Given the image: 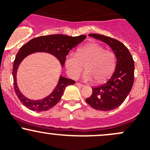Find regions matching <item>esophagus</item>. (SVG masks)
I'll return each instance as SVG.
<instances>
[{
  "mask_svg": "<svg viewBox=\"0 0 150 150\" xmlns=\"http://www.w3.org/2000/svg\"><path fill=\"white\" fill-rule=\"evenodd\" d=\"M76 86H78V87H84V85H83V84H79V83H76Z\"/></svg>",
  "mask_w": 150,
  "mask_h": 150,
  "instance_id": "obj_1",
  "label": "esophagus"
}]
</instances>
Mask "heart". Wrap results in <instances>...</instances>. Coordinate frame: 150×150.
<instances>
[{
  "instance_id": "heart-1",
  "label": "heart",
  "mask_w": 150,
  "mask_h": 150,
  "mask_svg": "<svg viewBox=\"0 0 150 150\" xmlns=\"http://www.w3.org/2000/svg\"><path fill=\"white\" fill-rule=\"evenodd\" d=\"M64 63L66 72L71 78L76 79L85 65L87 71L83 75V79L86 81L96 79L97 82H102L113 73L116 56L100 44L90 43L79 48L76 54L69 53Z\"/></svg>"
}]
</instances>
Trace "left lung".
<instances>
[{
	"label": "left lung",
	"instance_id": "left-lung-1",
	"mask_svg": "<svg viewBox=\"0 0 150 150\" xmlns=\"http://www.w3.org/2000/svg\"><path fill=\"white\" fill-rule=\"evenodd\" d=\"M109 45L117 58L116 68L111 78L103 85L93 87L86 102L93 109L111 111L119 107L131 90L134 81V61L128 49L118 40L100 34H89Z\"/></svg>",
	"mask_w": 150,
	"mask_h": 150
}]
</instances>
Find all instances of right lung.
Masks as SVG:
<instances>
[{
	"label": "right lung",
	"mask_w": 150,
	"mask_h": 150,
	"mask_svg": "<svg viewBox=\"0 0 150 150\" xmlns=\"http://www.w3.org/2000/svg\"><path fill=\"white\" fill-rule=\"evenodd\" d=\"M86 37V35L72 37L62 34L44 35L33 38L20 49L16 55L13 65L12 74L14 78V91L19 100L25 106H26L30 110L35 112H44L49 110L60 101L66 87L68 85L74 84L75 81L60 75L57 85L49 96L38 100L30 99L21 93L17 85V70L22 61L30 54L36 52H45L55 57L59 60L61 68L63 69L65 65V59L70 50L82 42Z\"/></svg>",
	"instance_id": "add662e5"
}]
</instances>
